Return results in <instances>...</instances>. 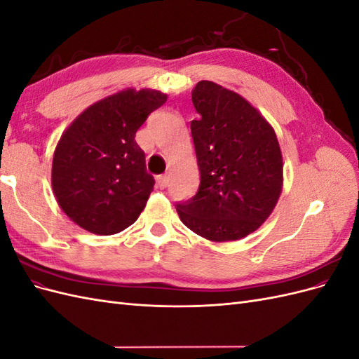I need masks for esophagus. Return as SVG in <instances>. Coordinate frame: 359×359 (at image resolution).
<instances>
[{
  "instance_id": "esophagus-1",
  "label": "esophagus",
  "mask_w": 359,
  "mask_h": 359,
  "mask_svg": "<svg viewBox=\"0 0 359 359\" xmlns=\"http://www.w3.org/2000/svg\"><path fill=\"white\" fill-rule=\"evenodd\" d=\"M156 182H157V187L158 189H166L168 184H169V178L166 175H158L156 178Z\"/></svg>"
}]
</instances>
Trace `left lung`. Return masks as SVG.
Listing matches in <instances>:
<instances>
[{
  "instance_id": "8db88e82",
  "label": "left lung",
  "mask_w": 359,
  "mask_h": 359,
  "mask_svg": "<svg viewBox=\"0 0 359 359\" xmlns=\"http://www.w3.org/2000/svg\"><path fill=\"white\" fill-rule=\"evenodd\" d=\"M199 114L190 128L201 184L178 202L181 222L215 243L241 240L262 224L280 198L283 158L274 128L240 94L211 81L191 91Z\"/></svg>"
}]
</instances>
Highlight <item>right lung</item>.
Here are the masks:
<instances>
[{"label": "right lung", "instance_id": "right-lung-1", "mask_svg": "<svg viewBox=\"0 0 359 359\" xmlns=\"http://www.w3.org/2000/svg\"><path fill=\"white\" fill-rule=\"evenodd\" d=\"M168 95L124 90L91 104L62 133L52 161V189L61 210L82 229L114 235L145 208L154 178L135 136Z\"/></svg>", "mask_w": 359, "mask_h": 359}]
</instances>
